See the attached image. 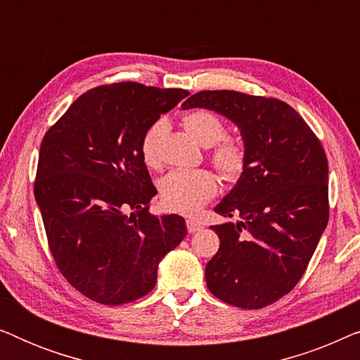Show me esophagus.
<instances>
[{
    "instance_id": "esophagus-1",
    "label": "esophagus",
    "mask_w": 360,
    "mask_h": 360,
    "mask_svg": "<svg viewBox=\"0 0 360 360\" xmlns=\"http://www.w3.org/2000/svg\"><path fill=\"white\" fill-rule=\"evenodd\" d=\"M186 228H188V233H196V231L203 229V224L195 219H186Z\"/></svg>"
}]
</instances>
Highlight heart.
Masks as SVG:
<instances>
[{"label": "heart", "mask_w": 360, "mask_h": 360, "mask_svg": "<svg viewBox=\"0 0 360 360\" xmlns=\"http://www.w3.org/2000/svg\"><path fill=\"white\" fill-rule=\"evenodd\" d=\"M185 131L203 147L216 146L210 159L216 170L226 180H234L244 169V149L234 141H223L226 127L214 112L208 110H195L181 120ZM165 131L164 121H157L146 131L141 141L142 159L149 167L159 165L157 147ZM218 191V180L210 170H172L160 181L162 203L172 211L181 214H195L203 205L213 198Z\"/></svg>", "instance_id": "obj_1"}]
</instances>
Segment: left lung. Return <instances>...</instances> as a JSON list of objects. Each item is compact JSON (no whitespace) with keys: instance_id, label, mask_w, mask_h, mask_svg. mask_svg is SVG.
<instances>
[{"instance_id":"left-lung-1","label":"left lung","mask_w":360,"mask_h":360,"mask_svg":"<svg viewBox=\"0 0 360 360\" xmlns=\"http://www.w3.org/2000/svg\"><path fill=\"white\" fill-rule=\"evenodd\" d=\"M233 121L244 141V169L216 205L211 226L219 250L205 277L216 298L259 309L290 293L303 277L329 216L328 159L302 116L275 98L233 90L195 93L184 105Z\"/></svg>"}]
</instances>
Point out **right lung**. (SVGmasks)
<instances>
[{"label": "right lung", "instance_id": "1", "mask_svg": "<svg viewBox=\"0 0 360 360\" xmlns=\"http://www.w3.org/2000/svg\"><path fill=\"white\" fill-rule=\"evenodd\" d=\"M188 96L121 82L72 103L44 136L34 184L49 248L68 283L101 304L142 298L160 260L186 236L179 214L154 216L141 154L146 131Z\"/></svg>", "mask_w": 360, "mask_h": 360}]
</instances>
